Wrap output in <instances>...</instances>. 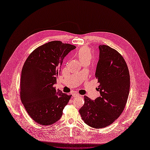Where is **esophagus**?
Listing matches in <instances>:
<instances>
[{"instance_id":"esophagus-1","label":"esophagus","mask_w":150,"mask_h":150,"mask_svg":"<svg viewBox=\"0 0 150 150\" xmlns=\"http://www.w3.org/2000/svg\"><path fill=\"white\" fill-rule=\"evenodd\" d=\"M72 96H73V97H76L80 96V95H79V94L76 93H73L72 94Z\"/></svg>"}]
</instances>
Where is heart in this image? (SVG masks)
Returning <instances> with one entry per match:
<instances>
[{"label": "heart", "instance_id": "obj_1", "mask_svg": "<svg viewBox=\"0 0 150 150\" xmlns=\"http://www.w3.org/2000/svg\"><path fill=\"white\" fill-rule=\"evenodd\" d=\"M77 56L82 63L87 61L90 62L91 59V52L87 47H83L80 49V50L77 53Z\"/></svg>", "mask_w": 150, "mask_h": 150}]
</instances>
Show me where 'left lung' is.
Here are the masks:
<instances>
[{
  "label": "left lung",
  "mask_w": 150,
  "mask_h": 150,
  "mask_svg": "<svg viewBox=\"0 0 150 150\" xmlns=\"http://www.w3.org/2000/svg\"><path fill=\"white\" fill-rule=\"evenodd\" d=\"M99 60L96 77L100 83V96L91 100L84 96L79 110L82 120L88 125L101 128L111 124L122 112L127 101L130 77L122 56L108 46L100 45Z\"/></svg>",
  "instance_id": "8db88e82"
}]
</instances>
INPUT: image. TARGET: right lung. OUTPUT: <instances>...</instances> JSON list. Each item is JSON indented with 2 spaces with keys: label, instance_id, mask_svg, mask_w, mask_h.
<instances>
[{
  "label": "right lung",
  "instance_id": "obj_1",
  "mask_svg": "<svg viewBox=\"0 0 150 150\" xmlns=\"http://www.w3.org/2000/svg\"><path fill=\"white\" fill-rule=\"evenodd\" d=\"M75 46L52 41L36 49L22 70L21 98L26 111L36 122L49 125L61 118L71 95L56 90L54 84L64 57Z\"/></svg>",
  "mask_w": 150,
  "mask_h": 150
}]
</instances>
